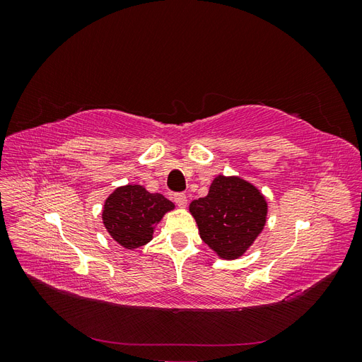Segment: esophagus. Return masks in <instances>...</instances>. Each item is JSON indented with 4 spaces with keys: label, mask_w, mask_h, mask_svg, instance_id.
Here are the masks:
<instances>
[{
    "label": "esophagus",
    "mask_w": 362,
    "mask_h": 362,
    "mask_svg": "<svg viewBox=\"0 0 362 362\" xmlns=\"http://www.w3.org/2000/svg\"><path fill=\"white\" fill-rule=\"evenodd\" d=\"M173 202L177 204L180 208H185V205H187V196H185L184 193L173 194Z\"/></svg>",
    "instance_id": "1"
}]
</instances>
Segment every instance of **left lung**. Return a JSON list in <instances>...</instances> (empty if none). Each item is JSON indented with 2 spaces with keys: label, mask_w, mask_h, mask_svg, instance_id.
Returning a JSON list of instances; mask_svg holds the SVG:
<instances>
[{
  "label": "left lung",
  "mask_w": 362,
  "mask_h": 362,
  "mask_svg": "<svg viewBox=\"0 0 362 362\" xmlns=\"http://www.w3.org/2000/svg\"><path fill=\"white\" fill-rule=\"evenodd\" d=\"M199 235L218 258L237 259L254 245L267 222V201L254 184L217 175L205 198L190 204Z\"/></svg>",
  "instance_id": "1"
}]
</instances>
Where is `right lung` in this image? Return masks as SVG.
Wrapping results in <instances>:
<instances>
[{
    "label": "right lung",
    "mask_w": 362,
    "mask_h": 362,
    "mask_svg": "<svg viewBox=\"0 0 362 362\" xmlns=\"http://www.w3.org/2000/svg\"><path fill=\"white\" fill-rule=\"evenodd\" d=\"M173 208L175 204L163 194L149 193L144 185L127 184L108 194L103 223L116 243L133 250L151 242L156 226Z\"/></svg>",
    "instance_id": "1"
}]
</instances>
